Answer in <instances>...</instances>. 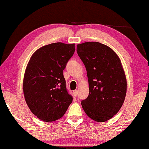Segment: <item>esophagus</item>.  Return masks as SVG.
Listing matches in <instances>:
<instances>
[{
  "label": "esophagus",
  "mask_w": 149,
  "mask_h": 149,
  "mask_svg": "<svg viewBox=\"0 0 149 149\" xmlns=\"http://www.w3.org/2000/svg\"><path fill=\"white\" fill-rule=\"evenodd\" d=\"M73 95H74V97H76V96L77 95V90H74V91H73Z\"/></svg>",
  "instance_id": "1"
}]
</instances>
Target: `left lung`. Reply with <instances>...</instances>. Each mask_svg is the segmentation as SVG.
Wrapping results in <instances>:
<instances>
[{"instance_id":"left-lung-1","label":"left lung","mask_w":149,"mask_h":149,"mask_svg":"<svg viewBox=\"0 0 149 149\" xmlns=\"http://www.w3.org/2000/svg\"><path fill=\"white\" fill-rule=\"evenodd\" d=\"M77 52L85 66L89 95L81 101L86 115L104 122L120 110L127 93V79L121 61L112 49L97 42L77 46Z\"/></svg>"}]
</instances>
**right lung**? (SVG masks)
<instances>
[{"mask_svg":"<svg viewBox=\"0 0 149 149\" xmlns=\"http://www.w3.org/2000/svg\"><path fill=\"white\" fill-rule=\"evenodd\" d=\"M75 48V44H49L38 49L28 62L23 92L29 109L40 120H57L72 103L73 97L67 91L63 70Z\"/></svg>","mask_w":149,"mask_h":149,"instance_id":"right-lung-1","label":"right lung"}]
</instances>
